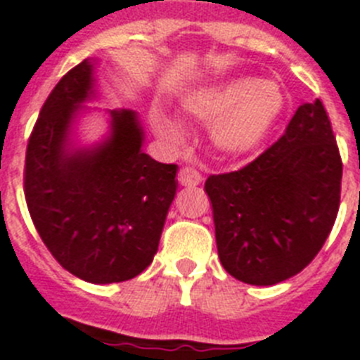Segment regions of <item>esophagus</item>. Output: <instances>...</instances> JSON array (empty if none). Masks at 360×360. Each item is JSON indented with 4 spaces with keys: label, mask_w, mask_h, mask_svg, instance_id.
I'll return each instance as SVG.
<instances>
[{
    "label": "esophagus",
    "mask_w": 360,
    "mask_h": 360,
    "mask_svg": "<svg viewBox=\"0 0 360 360\" xmlns=\"http://www.w3.org/2000/svg\"><path fill=\"white\" fill-rule=\"evenodd\" d=\"M179 183L183 186H198L201 183V174L194 166H183L179 170Z\"/></svg>",
    "instance_id": "1"
}]
</instances>
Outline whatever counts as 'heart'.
<instances>
[{
    "label": "heart",
    "instance_id": "b5f03b06",
    "mask_svg": "<svg viewBox=\"0 0 360 360\" xmlns=\"http://www.w3.org/2000/svg\"><path fill=\"white\" fill-rule=\"evenodd\" d=\"M188 116L210 124V140L221 153L246 157L261 148L285 110V94L271 81L233 77L200 89L183 99ZM151 125L160 139L177 144L183 127L174 116L155 110Z\"/></svg>",
    "mask_w": 360,
    "mask_h": 360
}]
</instances>
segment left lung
Returning <instances> with one entry per match:
<instances>
[{"mask_svg": "<svg viewBox=\"0 0 360 360\" xmlns=\"http://www.w3.org/2000/svg\"><path fill=\"white\" fill-rule=\"evenodd\" d=\"M342 160L320 99L303 103L285 134L238 172L210 175L216 246L227 274L270 286L322 250L340 205Z\"/></svg>", "mask_w": 360, "mask_h": 360, "instance_id": "8db88e82", "label": "left lung"}]
</instances>
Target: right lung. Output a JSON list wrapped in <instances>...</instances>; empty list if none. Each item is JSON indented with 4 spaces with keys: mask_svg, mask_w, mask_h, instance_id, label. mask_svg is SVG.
<instances>
[{
    "mask_svg": "<svg viewBox=\"0 0 360 360\" xmlns=\"http://www.w3.org/2000/svg\"><path fill=\"white\" fill-rule=\"evenodd\" d=\"M98 58H84L46 99L25 155V200L58 264L94 285L129 281L159 250L177 192V166L144 153L139 112L105 110L107 133L92 144L77 127L96 109Z\"/></svg>",
    "mask_w": 360,
    "mask_h": 360,
    "instance_id": "add662e5",
    "label": "right lung"
}]
</instances>
